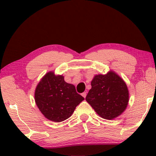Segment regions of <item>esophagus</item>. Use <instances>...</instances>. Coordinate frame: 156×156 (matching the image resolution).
Wrapping results in <instances>:
<instances>
[{
  "instance_id": "obj_1",
  "label": "esophagus",
  "mask_w": 156,
  "mask_h": 156,
  "mask_svg": "<svg viewBox=\"0 0 156 156\" xmlns=\"http://www.w3.org/2000/svg\"><path fill=\"white\" fill-rule=\"evenodd\" d=\"M82 96H83L84 98H85L86 96H87V93H86V92H83V93L82 94Z\"/></svg>"
}]
</instances>
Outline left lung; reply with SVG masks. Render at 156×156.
<instances>
[{
  "mask_svg": "<svg viewBox=\"0 0 156 156\" xmlns=\"http://www.w3.org/2000/svg\"><path fill=\"white\" fill-rule=\"evenodd\" d=\"M86 100L100 116L112 120L120 115L127 106V87L113 72L106 75H96L91 81V89Z\"/></svg>",
  "mask_w": 156,
  "mask_h": 156,
  "instance_id": "1",
  "label": "left lung"
}]
</instances>
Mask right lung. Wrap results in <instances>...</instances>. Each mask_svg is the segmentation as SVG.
Returning <instances> with one entry per match:
<instances>
[{"label":"right lung","instance_id":"add662e5","mask_svg":"<svg viewBox=\"0 0 156 156\" xmlns=\"http://www.w3.org/2000/svg\"><path fill=\"white\" fill-rule=\"evenodd\" d=\"M84 100L73 84L67 83L62 76L49 72L36 87L35 101L41 113L54 122H62L70 117Z\"/></svg>","mask_w":156,"mask_h":156}]
</instances>
